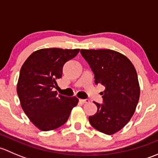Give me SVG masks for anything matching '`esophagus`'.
Returning a JSON list of instances; mask_svg holds the SVG:
<instances>
[{
	"label": "esophagus",
	"mask_w": 158,
	"mask_h": 158,
	"mask_svg": "<svg viewBox=\"0 0 158 158\" xmlns=\"http://www.w3.org/2000/svg\"><path fill=\"white\" fill-rule=\"evenodd\" d=\"M79 102L83 104H85V103H89V99H79Z\"/></svg>",
	"instance_id": "1"
}]
</instances>
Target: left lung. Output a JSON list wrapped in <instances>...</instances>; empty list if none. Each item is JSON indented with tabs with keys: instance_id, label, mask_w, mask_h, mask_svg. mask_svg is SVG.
Wrapping results in <instances>:
<instances>
[{
	"instance_id": "left-lung-1",
	"label": "left lung",
	"mask_w": 158,
	"mask_h": 158,
	"mask_svg": "<svg viewBox=\"0 0 158 158\" xmlns=\"http://www.w3.org/2000/svg\"><path fill=\"white\" fill-rule=\"evenodd\" d=\"M101 84L103 104L95 102L97 111L89 116L91 125L102 133L113 135L123 128L135 113L140 98L136 69L127 56L111 49H81Z\"/></svg>"
}]
</instances>
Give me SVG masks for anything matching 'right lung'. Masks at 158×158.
<instances>
[{"label": "right lung", "mask_w": 158, "mask_h": 158, "mask_svg": "<svg viewBox=\"0 0 158 158\" xmlns=\"http://www.w3.org/2000/svg\"><path fill=\"white\" fill-rule=\"evenodd\" d=\"M79 49H40L33 52L20 69L17 92L20 106L30 122L40 130L51 131L66 122L76 97L57 95L53 88L62 77L65 63L74 58Z\"/></svg>", "instance_id": "obj_1"}]
</instances>
